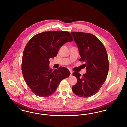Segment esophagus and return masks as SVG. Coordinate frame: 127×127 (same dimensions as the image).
Listing matches in <instances>:
<instances>
[{"label":"esophagus","instance_id":"34e87169","mask_svg":"<svg viewBox=\"0 0 127 127\" xmlns=\"http://www.w3.org/2000/svg\"><path fill=\"white\" fill-rule=\"evenodd\" d=\"M69 71H70V76H72L73 73L72 71L71 70H70Z\"/></svg>","mask_w":127,"mask_h":127}]
</instances>
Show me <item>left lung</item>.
<instances>
[{
	"instance_id": "8db88e82",
	"label": "left lung",
	"mask_w": 127,
	"mask_h": 127,
	"mask_svg": "<svg viewBox=\"0 0 127 127\" xmlns=\"http://www.w3.org/2000/svg\"><path fill=\"white\" fill-rule=\"evenodd\" d=\"M79 48L80 61H85L87 69L81 76L78 72L73 75L77 79L73 92L82 97H89L99 91L107 79L109 72L108 56L105 47L94 35L83 32L71 33Z\"/></svg>"
}]
</instances>
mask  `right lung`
I'll use <instances>...</instances> for the list:
<instances>
[{
	"label": "right lung",
	"instance_id": "right-lung-1",
	"mask_svg": "<svg viewBox=\"0 0 127 127\" xmlns=\"http://www.w3.org/2000/svg\"><path fill=\"white\" fill-rule=\"evenodd\" d=\"M72 36L66 31H45L32 37L24 48L21 69L26 84L37 96L46 97L56 91L61 81L70 74L65 67L54 70L49 59L57 56L61 47Z\"/></svg>",
	"mask_w": 127,
	"mask_h": 127
}]
</instances>
